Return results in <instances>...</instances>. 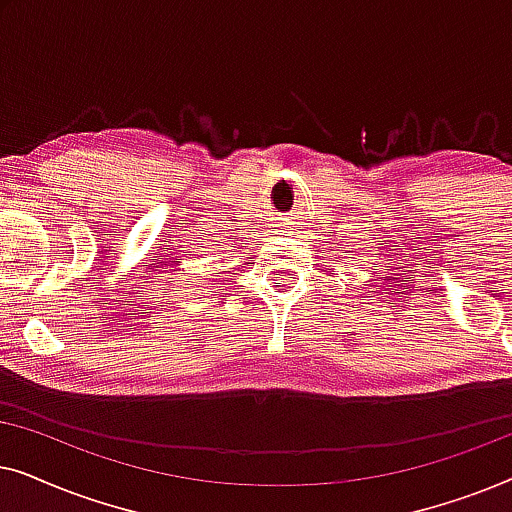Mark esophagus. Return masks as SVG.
I'll return each instance as SVG.
<instances>
[{"label": "esophagus", "instance_id": "34e87169", "mask_svg": "<svg viewBox=\"0 0 512 512\" xmlns=\"http://www.w3.org/2000/svg\"><path fill=\"white\" fill-rule=\"evenodd\" d=\"M293 230H296V228H293V223H279L277 233L279 235H293Z\"/></svg>", "mask_w": 512, "mask_h": 512}]
</instances>
